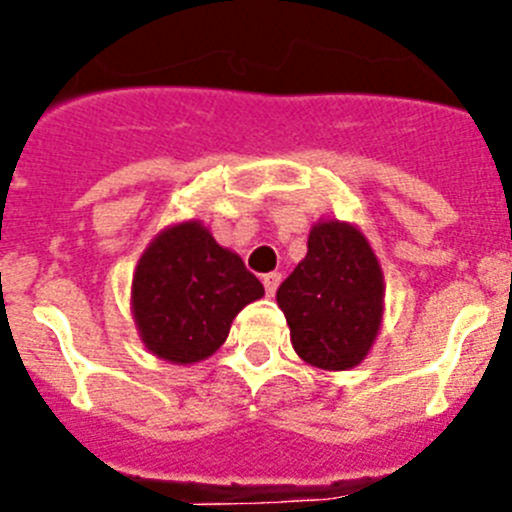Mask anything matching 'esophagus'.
<instances>
[{
	"mask_svg": "<svg viewBox=\"0 0 512 512\" xmlns=\"http://www.w3.org/2000/svg\"><path fill=\"white\" fill-rule=\"evenodd\" d=\"M279 284H282V274L279 271H271V274H264V287H266V295L274 297L277 295Z\"/></svg>",
	"mask_w": 512,
	"mask_h": 512,
	"instance_id": "34e87169",
	"label": "esophagus"
}]
</instances>
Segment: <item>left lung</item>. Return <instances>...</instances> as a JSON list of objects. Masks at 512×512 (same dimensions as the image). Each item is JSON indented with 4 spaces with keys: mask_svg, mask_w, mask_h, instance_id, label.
<instances>
[{
    "mask_svg": "<svg viewBox=\"0 0 512 512\" xmlns=\"http://www.w3.org/2000/svg\"><path fill=\"white\" fill-rule=\"evenodd\" d=\"M297 356L343 372L359 366L382 325L384 277L372 246L356 225L320 220L307 256L277 289Z\"/></svg>",
    "mask_w": 512,
    "mask_h": 512,
    "instance_id": "obj_1",
    "label": "left lung"
}]
</instances>
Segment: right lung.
I'll use <instances>...</instances> for the list:
<instances>
[{
	"instance_id": "obj_1",
	"label": "right lung",
	"mask_w": 512,
	"mask_h": 512,
	"mask_svg": "<svg viewBox=\"0 0 512 512\" xmlns=\"http://www.w3.org/2000/svg\"><path fill=\"white\" fill-rule=\"evenodd\" d=\"M264 284L241 256L212 238L200 220L158 233L133 274V318L140 341L158 359L194 364L223 346L230 323Z\"/></svg>"
}]
</instances>
